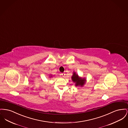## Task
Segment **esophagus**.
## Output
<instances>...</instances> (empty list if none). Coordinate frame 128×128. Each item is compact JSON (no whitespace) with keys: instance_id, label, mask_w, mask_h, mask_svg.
I'll list each match as a JSON object with an SVG mask.
<instances>
[{"instance_id":"34e87169","label":"esophagus","mask_w":128,"mask_h":128,"mask_svg":"<svg viewBox=\"0 0 128 128\" xmlns=\"http://www.w3.org/2000/svg\"><path fill=\"white\" fill-rule=\"evenodd\" d=\"M65 74H65L64 73H62V74H61V75H62V76H65Z\"/></svg>"}]
</instances>
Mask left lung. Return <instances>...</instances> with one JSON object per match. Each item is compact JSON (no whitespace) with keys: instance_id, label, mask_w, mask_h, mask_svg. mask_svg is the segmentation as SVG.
<instances>
[{"instance_id":"left-lung-1","label":"left lung","mask_w":128,"mask_h":128,"mask_svg":"<svg viewBox=\"0 0 128 128\" xmlns=\"http://www.w3.org/2000/svg\"><path fill=\"white\" fill-rule=\"evenodd\" d=\"M72 80L76 83L75 86H83L86 81L85 78H80L78 74H76V72L73 73V74L72 76Z\"/></svg>"}]
</instances>
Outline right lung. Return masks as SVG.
<instances>
[{
	"instance_id": "1",
	"label": "right lung",
	"mask_w": 128,
	"mask_h": 128,
	"mask_svg": "<svg viewBox=\"0 0 128 128\" xmlns=\"http://www.w3.org/2000/svg\"><path fill=\"white\" fill-rule=\"evenodd\" d=\"M50 77H52V76H50Z\"/></svg>"
}]
</instances>
